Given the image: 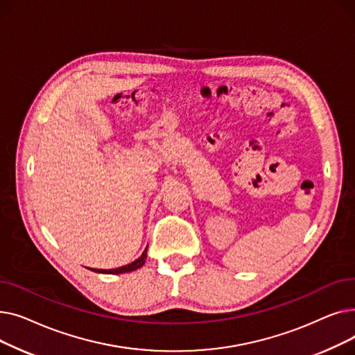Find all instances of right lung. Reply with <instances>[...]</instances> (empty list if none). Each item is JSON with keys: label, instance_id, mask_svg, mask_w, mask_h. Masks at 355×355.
<instances>
[{"label": "right lung", "instance_id": "add662e5", "mask_svg": "<svg viewBox=\"0 0 355 355\" xmlns=\"http://www.w3.org/2000/svg\"><path fill=\"white\" fill-rule=\"evenodd\" d=\"M145 260H146V249L137 260H134V262L129 263V265H125V266H121V268H116V269H110V270H105V269H90V270L96 272V273H110V275L128 273V272H132V270H137V269L142 268L145 265Z\"/></svg>", "mask_w": 355, "mask_h": 355}]
</instances>
